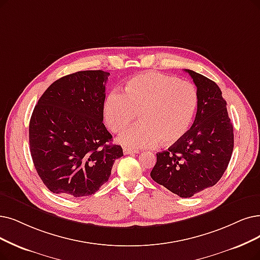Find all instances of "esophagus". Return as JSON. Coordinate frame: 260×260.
Here are the masks:
<instances>
[{
	"label": "esophagus",
	"mask_w": 260,
	"mask_h": 260,
	"mask_svg": "<svg viewBox=\"0 0 260 260\" xmlns=\"http://www.w3.org/2000/svg\"><path fill=\"white\" fill-rule=\"evenodd\" d=\"M138 152H139L138 150H134V149H131V148H128V147L123 148V153L124 154H133V153H138Z\"/></svg>",
	"instance_id": "esophagus-1"
}]
</instances>
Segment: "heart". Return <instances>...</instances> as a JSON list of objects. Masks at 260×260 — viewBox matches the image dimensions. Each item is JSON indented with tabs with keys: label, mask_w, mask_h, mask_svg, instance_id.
<instances>
[{
	"label": "heart",
	"mask_w": 260,
	"mask_h": 260,
	"mask_svg": "<svg viewBox=\"0 0 260 260\" xmlns=\"http://www.w3.org/2000/svg\"><path fill=\"white\" fill-rule=\"evenodd\" d=\"M199 95L189 82L161 74L144 72L114 90L103 105V116L112 132H120L136 120L139 124L120 133L118 142L131 149L168 147L180 141L194 120Z\"/></svg>",
	"instance_id": "obj_1"
}]
</instances>
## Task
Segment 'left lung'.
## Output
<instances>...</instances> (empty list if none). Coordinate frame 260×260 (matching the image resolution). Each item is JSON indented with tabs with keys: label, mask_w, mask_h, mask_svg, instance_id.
I'll use <instances>...</instances> for the list:
<instances>
[{
	"label": "left lung",
	"mask_w": 260,
	"mask_h": 260,
	"mask_svg": "<svg viewBox=\"0 0 260 260\" xmlns=\"http://www.w3.org/2000/svg\"><path fill=\"white\" fill-rule=\"evenodd\" d=\"M197 87L199 106L185 136L162 152L151 178L180 197H192L221 179L234 149V129L222 91L213 81L185 69Z\"/></svg>",
	"instance_id": "obj_1"
}]
</instances>
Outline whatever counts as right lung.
<instances>
[{
	"mask_svg": "<svg viewBox=\"0 0 260 260\" xmlns=\"http://www.w3.org/2000/svg\"><path fill=\"white\" fill-rule=\"evenodd\" d=\"M109 72L85 70L56 80L29 120V150L47 188L65 197L94 194L122 157L103 124Z\"/></svg>",
	"mask_w": 260,
	"mask_h": 260,
	"instance_id": "right-lung-1",
	"label": "right lung"
}]
</instances>
